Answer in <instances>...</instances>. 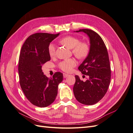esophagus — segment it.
Wrapping results in <instances>:
<instances>
[{"label":"esophagus","instance_id":"esophagus-1","mask_svg":"<svg viewBox=\"0 0 133 133\" xmlns=\"http://www.w3.org/2000/svg\"><path fill=\"white\" fill-rule=\"evenodd\" d=\"M68 76H69V74H65V73H64V74H63V77H64V78H67Z\"/></svg>","mask_w":133,"mask_h":133}]
</instances>
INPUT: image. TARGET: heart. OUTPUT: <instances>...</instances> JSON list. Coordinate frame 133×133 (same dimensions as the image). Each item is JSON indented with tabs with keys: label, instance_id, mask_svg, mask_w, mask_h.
Masks as SVG:
<instances>
[{
	"label": "heart",
	"instance_id": "obj_1",
	"mask_svg": "<svg viewBox=\"0 0 133 133\" xmlns=\"http://www.w3.org/2000/svg\"><path fill=\"white\" fill-rule=\"evenodd\" d=\"M60 42L69 49H72L73 54L79 59L85 58L89 52V48L85 42H80L79 39L73 36H67L62 39ZM48 52L51 58H54L56 55V46L51 43L48 46ZM77 62L74 58L64 59L59 63L58 66L60 70L66 73L71 71L76 65Z\"/></svg>",
	"mask_w": 133,
	"mask_h": 133
}]
</instances>
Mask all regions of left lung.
Listing matches in <instances>:
<instances>
[{"mask_svg": "<svg viewBox=\"0 0 133 133\" xmlns=\"http://www.w3.org/2000/svg\"><path fill=\"white\" fill-rule=\"evenodd\" d=\"M83 31L90 39V50L78 69L88 76L85 82L75 75L73 92L76 99L84 105L97 103L105 95L111 79L109 59L105 44L100 36L94 31L83 29Z\"/></svg>", "mask_w": 133, "mask_h": 133, "instance_id": "8db88e82", "label": "left lung"}]
</instances>
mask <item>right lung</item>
<instances>
[{
    "mask_svg": "<svg viewBox=\"0 0 133 133\" xmlns=\"http://www.w3.org/2000/svg\"><path fill=\"white\" fill-rule=\"evenodd\" d=\"M59 33H38L30 35L22 47L19 58L18 71L22 89L28 100L38 107H46L57 97L59 84L63 74L56 72L50 78L44 75L42 65L49 61L50 43Z\"/></svg>",
    "mask_w": 133,
    "mask_h": 133,
    "instance_id": "obj_1",
    "label": "right lung"
}]
</instances>
